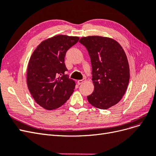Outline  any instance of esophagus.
<instances>
[{
    "instance_id": "34e87169",
    "label": "esophagus",
    "mask_w": 156,
    "mask_h": 156,
    "mask_svg": "<svg viewBox=\"0 0 156 156\" xmlns=\"http://www.w3.org/2000/svg\"><path fill=\"white\" fill-rule=\"evenodd\" d=\"M84 81H85V79H81V80H78V81H77V84H81Z\"/></svg>"
}]
</instances>
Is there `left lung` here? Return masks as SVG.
<instances>
[{"mask_svg":"<svg viewBox=\"0 0 156 156\" xmlns=\"http://www.w3.org/2000/svg\"><path fill=\"white\" fill-rule=\"evenodd\" d=\"M79 42L87 48L92 64L94 92L87 96L94 107L107 109L119 103L129 81V67L124 49L107 37H83Z\"/></svg>","mask_w":156,"mask_h":156,"instance_id":"1","label":"left lung"}]
</instances>
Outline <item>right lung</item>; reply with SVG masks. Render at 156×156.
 <instances>
[{
    "label": "right lung",
    "instance_id": "obj_1",
    "mask_svg": "<svg viewBox=\"0 0 156 156\" xmlns=\"http://www.w3.org/2000/svg\"><path fill=\"white\" fill-rule=\"evenodd\" d=\"M79 37L57 35L43 41L30 58L27 86L35 101L48 110L62 106L74 91L75 83L65 72L67 51Z\"/></svg>",
    "mask_w": 156,
    "mask_h": 156
}]
</instances>
